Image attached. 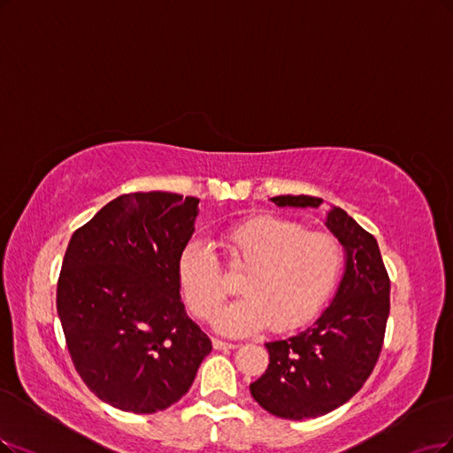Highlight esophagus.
<instances>
[{"label":"esophagus","instance_id":"1","mask_svg":"<svg viewBox=\"0 0 453 453\" xmlns=\"http://www.w3.org/2000/svg\"><path fill=\"white\" fill-rule=\"evenodd\" d=\"M212 347L216 350H229V349H237V343H229V342H222V340H212Z\"/></svg>","mask_w":453,"mask_h":453}]
</instances>
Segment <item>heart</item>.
<instances>
[{
    "mask_svg": "<svg viewBox=\"0 0 453 453\" xmlns=\"http://www.w3.org/2000/svg\"><path fill=\"white\" fill-rule=\"evenodd\" d=\"M231 273H242L244 295L216 315V326L241 336L271 325L288 332L308 323L336 289L343 271L342 242L323 231H306L278 216H256L218 239ZM177 281L184 304L197 319H211L229 288L216 256L199 242L182 248Z\"/></svg>",
    "mask_w": 453,
    "mask_h": 453,
    "instance_id": "obj_1",
    "label": "heart"
}]
</instances>
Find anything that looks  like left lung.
<instances>
[{"instance_id": "1", "label": "left lung", "mask_w": 453, "mask_h": 453, "mask_svg": "<svg viewBox=\"0 0 453 453\" xmlns=\"http://www.w3.org/2000/svg\"><path fill=\"white\" fill-rule=\"evenodd\" d=\"M280 207H319L321 197L276 196ZM326 226L343 244L340 289L304 332L265 343L269 367L250 384L257 403L278 418L304 420L342 407L370 379L390 313V278L372 233L334 207Z\"/></svg>"}]
</instances>
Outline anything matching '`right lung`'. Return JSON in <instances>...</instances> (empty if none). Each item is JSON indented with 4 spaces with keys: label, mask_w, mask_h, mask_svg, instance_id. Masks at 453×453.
<instances>
[{
    "label": "right lung",
    "mask_w": 453,
    "mask_h": 453,
    "mask_svg": "<svg viewBox=\"0 0 453 453\" xmlns=\"http://www.w3.org/2000/svg\"><path fill=\"white\" fill-rule=\"evenodd\" d=\"M197 203L172 192L125 194L66 246L56 298L66 349L86 387L115 409L153 414L177 403L212 350L177 281Z\"/></svg>",
    "instance_id": "obj_1"
}]
</instances>
